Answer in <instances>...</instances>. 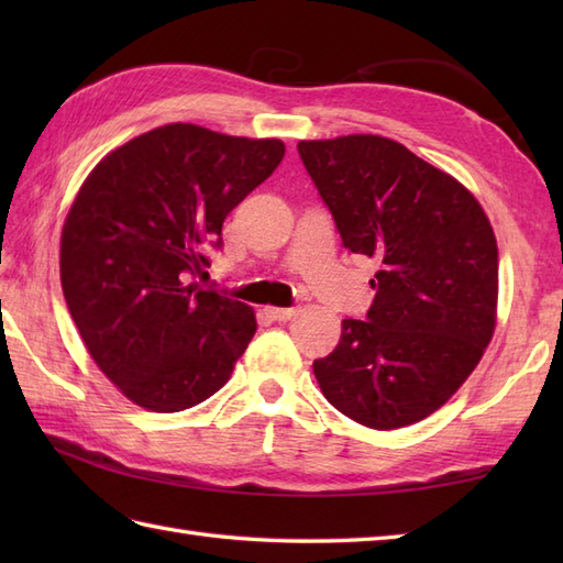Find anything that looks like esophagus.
<instances>
[{"mask_svg":"<svg viewBox=\"0 0 563 563\" xmlns=\"http://www.w3.org/2000/svg\"><path fill=\"white\" fill-rule=\"evenodd\" d=\"M297 309L295 307H268L266 314L273 319V321H288L295 317Z\"/></svg>","mask_w":563,"mask_h":563,"instance_id":"1","label":"esophagus"}]
</instances>
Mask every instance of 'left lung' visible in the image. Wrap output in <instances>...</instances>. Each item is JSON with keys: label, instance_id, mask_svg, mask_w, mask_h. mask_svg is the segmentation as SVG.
<instances>
[{"label": "left lung", "instance_id": "obj_1", "mask_svg": "<svg viewBox=\"0 0 563 563\" xmlns=\"http://www.w3.org/2000/svg\"><path fill=\"white\" fill-rule=\"evenodd\" d=\"M343 246L379 263L365 319L314 361L331 406L367 428L438 411L482 361L496 327L498 246L460 181L379 135L297 145Z\"/></svg>", "mask_w": 563, "mask_h": 563}]
</instances>
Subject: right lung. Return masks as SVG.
Returning <instances> with one entry per match:
<instances>
[{
    "mask_svg": "<svg viewBox=\"0 0 563 563\" xmlns=\"http://www.w3.org/2000/svg\"><path fill=\"white\" fill-rule=\"evenodd\" d=\"M283 157L280 140L172 123L111 152L79 188L59 244L65 302L101 373L142 409L206 401L254 339V309L196 278L227 214Z\"/></svg>",
    "mask_w": 563,
    "mask_h": 563,
    "instance_id": "right-lung-1",
    "label": "right lung"
}]
</instances>
